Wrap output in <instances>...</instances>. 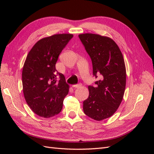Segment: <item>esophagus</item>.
<instances>
[{
  "label": "esophagus",
  "mask_w": 154,
  "mask_h": 154,
  "mask_svg": "<svg viewBox=\"0 0 154 154\" xmlns=\"http://www.w3.org/2000/svg\"><path fill=\"white\" fill-rule=\"evenodd\" d=\"M81 87H82L81 83H79V84H77V85H72V87H74V88H80Z\"/></svg>",
  "instance_id": "obj_1"
}]
</instances>
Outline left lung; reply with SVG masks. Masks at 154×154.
<instances>
[{"mask_svg": "<svg viewBox=\"0 0 154 154\" xmlns=\"http://www.w3.org/2000/svg\"><path fill=\"white\" fill-rule=\"evenodd\" d=\"M89 54L93 74H100L96 87L88 86L89 95L83 101L84 113L101 121L111 117L123 100L126 86V67L118 45L110 37L93 33L78 35Z\"/></svg>", "mask_w": 154, "mask_h": 154, "instance_id": "obj_1", "label": "left lung"}]
</instances>
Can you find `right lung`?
I'll use <instances>...</instances> for the list:
<instances>
[{
    "label": "right lung",
    "mask_w": 154,
    "mask_h": 154,
    "mask_svg": "<svg viewBox=\"0 0 154 154\" xmlns=\"http://www.w3.org/2000/svg\"><path fill=\"white\" fill-rule=\"evenodd\" d=\"M72 34H56L39 40L27 54L22 69L23 93L35 114L49 118L58 114L69 85L55 65ZM60 76L58 82L57 76Z\"/></svg>",
    "instance_id": "obj_1"
}]
</instances>
